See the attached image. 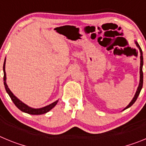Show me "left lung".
<instances>
[{"mask_svg": "<svg viewBox=\"0 0 146 146\" xmlns=\"http://www.w3.org/2000/svg\"><path fill=\"white\" fill-rule=\"evenodd\" d=\"M135 44H136V46L137 47V48L139 49V50H140V82H139V86L138 87H137V91L136 93H135V96H134L133 99H131V101L130 102L129 104L127 105V106L126 107V108L123 109V110L126 109H127V108H130V107L132 105V104H134V103L135 102V101L137 100V97H138L139 94H140V91H141L142 88H143V52H142V50L141 48H140V45L138 44V43H137V41H135Z\"/></svg>", "mask_w": 146, "mask_h": 146, "instance_id": "1", "label": "left lung"}]
</instances>
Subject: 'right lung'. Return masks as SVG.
I'll return each mask as SVG.
<instances>
[{"label":"right lung","mask_w":146,"mask_h":146,"mask_svg":"<svg viewBox=\"0 0 146 146\" xmlns=\"http://www.w3.org/2000/svg\"><path fill=\"white\" fill-rule=\"evenodd\" d=\"M5 65H6V58H5L4 64H3V83H4L5 88H6V92L9 94V96H10V98H11V99L12 100L13 102H14V104H15V105H16L17 108L18 109H20L21 111L31 115H42L49 112L50 110H52V108L56 105V104L58 102V100H56V101L51 103V104H49V105H47V106L43 107V108H31V107L28 106V105L25 104V103H23V102L20 101V99H18L17 97H16V96L13 94V93L10 91V89L9 88L7 84H6V71H5Z\"/></svg>","instance_id":"obj_1"}]
</instances>
